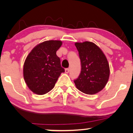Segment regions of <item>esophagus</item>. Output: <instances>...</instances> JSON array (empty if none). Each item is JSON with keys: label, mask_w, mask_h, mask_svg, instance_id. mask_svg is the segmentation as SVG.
I'll list each match as a JSON object with an SVG mask.
<instances>
[{"label": "esophagus", "mask_w": 133, "mask_h": 133, "mask_svg": "<svg viewBox=\"0 0 133 133\" xmlns=\"http://www.w3.org/2000/svg\"><path fill=\"white\" fill-rule=\"evenodd\" d=\"M65 71L66 73H68V72H70V68H66L65 70Z\"/></svg>", "instance_id": "esophagus-1"}]
</instances>
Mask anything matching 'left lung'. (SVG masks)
<instances>
[{"instance_id": "1", "label": "left lung", "mask_w": 133, "mask_h": 133, "mask_svg": "<svg viewBox=\"0 0 133 133\" xmlns=\"http://www.w3.org/2000/svg\"><path fill=\"white\" fill-rule=\"evenodd\" d=\"M81 59V71L74 80L76 88L83 93L94 94L104 88L110 76V67L105 54L94 43H76Z\"/></svg>"}]
</instances>
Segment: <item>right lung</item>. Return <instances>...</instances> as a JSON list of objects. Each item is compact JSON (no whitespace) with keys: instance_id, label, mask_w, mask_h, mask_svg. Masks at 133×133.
<instances>
[{"instance_id":"right-lung-1","label":"right lung","mask_w":133,"mask_h":133,"mask_svg":"<svg viewBox=\"0 0 133 133\" xmlns=\"http://www.w3.org/2000/svg\"><path fill=\"white\" fill-rule=\"evenodd\" d=\"M60 41H48L37 45L27 56L23 66V77L28 88L42 95L54 88L64 68L61 66L56 51L61 46Z\"/></svg>"}]
</instances>
